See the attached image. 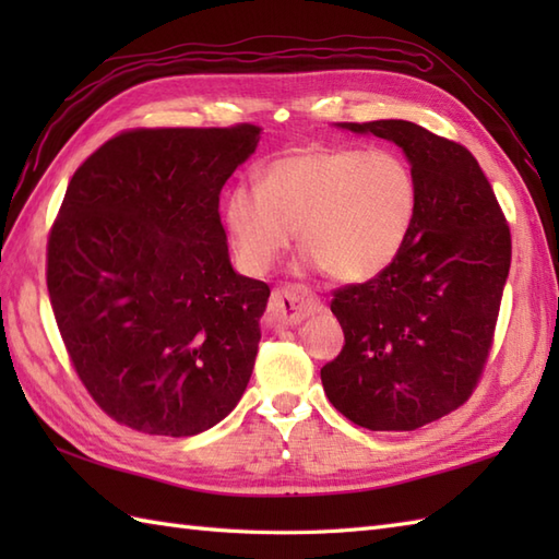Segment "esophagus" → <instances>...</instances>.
<instances>
[{
  "label": "esophagus",
  "instance_id": "esophagus-1",
  "mask_svg": "<svg viewBox=\"0 0 559 559\" xmlns=\"http://www.w3.org/2000/svg\"><path fill=\"white\" fill-rule=\"evenodd\" d=\"M319 307L317 295L305 288V286H283L276 288L271 295L269 310L276 317V322L283 326H293L300 324L302 319L310 317Z\"/></svg>",
  "mask_w": 559,
  "mask_h": 559
}]
</instances>
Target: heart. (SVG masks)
I'll list each match as a JSON object with an SVG mask.
<instances>
[{
	"label": "heart",
	"mask_w": 559,
	"mask_h": 559,
	"mask_svg": "<svg viewBox=\"0 0 559 559\" xmlns=\"http://www.w3.org/2000/svg\"><path fill=\"white\" fill-rule=\"evenodd\" d=\"M418 209V177L399 153L317 146L271 160L259 187H233L223 218L237 261L254 276L276 264L298 230L307 266L367 281L399 259Z\"/></svg>",
	"instance_id": "obj_1"
}]
</instances>
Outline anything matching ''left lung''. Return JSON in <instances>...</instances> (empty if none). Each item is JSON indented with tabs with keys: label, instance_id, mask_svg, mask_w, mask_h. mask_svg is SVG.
I'll use <instances>...</instances> for the list:
<instances>
[{
	"label": "left lung",
	"instance_id": "1",
	"mask_svg": "<svg viewBox=\"0 0 559 559\" xmlns=\"http://www.w3.org/2000/svg\"><path fill=\"white\" fill-rule=\"evenodd\" d=\"M403 148L420 209L399 259L334 290L343 350L322 367L338 413L367 430H418L468 401L492 348L512 235L468 148L406 120L341 122Z\"/></svg>",
	"mask_w": 559,
	"mask_h": 559
}]
</instances>
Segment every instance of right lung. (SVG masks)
<instances>
[{"label":"right lung","mask_w":559,"mask_h":559,"mask_svg":"<svg viewBox=\"0 0 559 559\" xmlns=\"http://www.w3.org/2000/svg\"><path fill=\"white\" fill-rule=\"evenodd\" d=\"M254 124L129 129L71 177L47 293L93 401L132 430L192 437L242 399L269 286L230 264L218 201Z\"/></svg>","instance_id":"add662e5"}]
</instances>
